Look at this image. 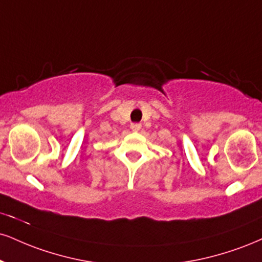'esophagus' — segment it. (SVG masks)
<instances>
[{
	"label": "esophagus",
	"mask_w": 262,
	"mask_h": 262,
	"mask_svg": "<svg viewBox=\"0 0 262 262\" xmlns=\"http://www.w3.org/2000/svg\"><path fill=\"white\" fill-rule=\"evenodd\" d=\"M130 128L133 129L134 132H138V130H139V129L141 128V125H140V124H138V123H133V124L130 125Z\"/></svg>",
	"instance_id": "34e87169"
}]
</instances>
